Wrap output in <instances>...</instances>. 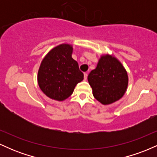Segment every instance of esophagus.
Masks as SVG:
<instances>
[{
    "label": "esophagus",
    "instance_id": "esophagus-1",
    "mask_svg": "<svg viewBox=\"0 0 157 157\" xmlns=\"http://www.w3.org/2000/svg\"><path fill=\"white\" fill-rule=\"evenodd\" d=\"M87 77H88V74L84 73V80H87Z\"/></svg>",
    "mask_w": 157,
    "mask_h": 157
}]
</instances>
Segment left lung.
Segmentation results:
<instances>
[{"mask_svg": "<svg viewBox=\"0 0 157 157\" xmlns=\"http://www.w3.org/2000/svg\"><path fill=\"white\" fill-rule=\"evenodd\" d=\"M94 98L103 105L117 101L125 93L128 83L127 71L116 57H100L97 68L88 76Z\"/></svg>", "mask_w": 157, "mask_h": 157, "instance_id": "8db88e82", "label": "left lung"}]
</instances>
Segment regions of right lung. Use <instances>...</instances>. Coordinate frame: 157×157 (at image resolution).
<instances>
[{
	"mask_svg": "<svg viewBox=\"0 0 157 157\" xmlns=\"http://www.w3.org/2000/svg\"><path fill=\"white\" fill-rule=\"evenodd\" d=\"M73 48L61 44L50 51L41 62L37 74L38 85L46 96L63 101L73 93L76 85L83 80V73L71 57Z\"/></svg>",
	"mask_w": 157,
	"mask_h": 157,
	"instance_id": "1",
	"label": "right lung"
}]
</instances>
